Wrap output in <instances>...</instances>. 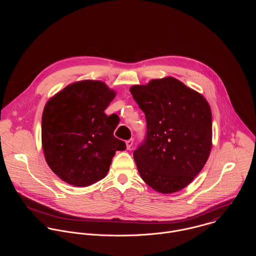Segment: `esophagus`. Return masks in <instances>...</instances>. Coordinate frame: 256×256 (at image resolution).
Returning a JSON list of instances; mask_svg holds the SVG:
<instances>
[{"label": "esophagus", "instance_id": "1", "mask_svg": "<svg viewBox=\"0 0 256 256\" xmlns=\"http://www.w3.org/2000/svg\"><path fill=\"white\" fill-rule=\"evenodd\" d=\"M132 144H134V138H130V140H128L126 142V149H128V150H130V148H132Z\"/></svg>", "mask_w": 256, "mask_h": 256}]
</instances>
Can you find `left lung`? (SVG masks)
Returning <instances> with one entry per match:
<instances>
[{
  "label": "left lung",
  "instance_id": "obj_1",
  "mask_svg": "<svg viewBox=\"0 0 256 256\" xmlns=\"http://www.w3.org/2000/svg\"><path fill=\"white\" fill-rule=\"evenodd\" d=\"M146 116L147 132L134 152L142 180L161 194L188 186L204 166L212 148L208 101L167 77L130 89Z\"/></svg>",
  "mask_w": 256,
  "mask_h": 256
}]
</instances>
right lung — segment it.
Segmentation results:
<instances>
[{
    "label": "right lung",
    "instance_id": "add662e5",
    "mask_svg": "<svg viewBox=\"0 0 256 256\" xmlns=\"http://www.w3.org/2000/svg\"><path fill=\"white\" fill-rule=\"evenodd\" d=\"M116 92L100 81L70 84L44 109L42 140L50 169L66 184L88 186L104 178L126 142L114 136L118 122L104 114Z\"/></svg>",
    "mask_w": 256,
    "mask_h": 256
}]
</instances>
